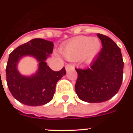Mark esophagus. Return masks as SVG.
<instances>
[{
  "label": "esophagus",
  "mask_w": 133,
  "mask_h": 133,
  "mask_svg": "<svg viewBox=\"0 0 133 133\" xmlns=\"http://www.w3.org/2000/svg\"><path fill=\"white\" fill-rule=\"evenodd\" d=\"M72 69H74V66L71 65V64H68V65H65V69H66L67 71Z\"/></svg>",
  "instance_id": "1"
}]
</instances>
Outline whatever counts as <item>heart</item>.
I'll return each mask as SVG.
<instances>
[{"label":"heart","mask_w":133,"mask_h":133,"mask_svg":"<svg viewBox=\"0 0 133 133\" xmlns=\"http://www.w3.org/2000/svg\"><path fill=\"white\" fill-rule=\"evenodd\" d=\"M100 48L101 44L97 38L80 36L64 44L61 53L69 60L82 58L85 61H90L98 53Z\"/></svg>","instance_id":"1"}]
</instances>
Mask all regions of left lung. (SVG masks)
Returning <instances> with one entry per match:
<instances>
[{
  "label": "left lung",
  "instance_id": "8db88e82",
  "mask_svg": "<svg viewBox=\"0 0 133 133\" xmlns=\"http://www.w3.org/2000/svg\"><path fill=\"white\" fill-rule=\"evenodd\" d=\"M102 44L101 51L86 69H75L78 78L75 91L80 100L89 103L103 102L113 97L123 79L124 61L120 48L112 39L98 33Z\"/></svg>",
  "mask_w": 133,
  "mask_h": 133
}]
</instances>
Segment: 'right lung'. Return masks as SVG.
I'll use <instances>...</instances> for the list:
<instances>
[{
  "label": "right lung",
  "instance_id": "obj_1",
  "mask_svg": "<svg viewBox=\"0 0 133 133\" xmlns=\"http://www.w3.org/2000/svg\"><path fill=\"white\" fill-rule=\"evenodd\" d=\"M53 42L34 38L9 54L6 69L8 87L13 97L22 104L39 106L53 99L57 82L66 73L65 68L54 71L45 62L53 52ZM24 56L35 57L39 62L38 70L31 76H23L17 70L18 61Z\"/></svg>",
  "mask_w": 133,
  "mask_h": 133
}]
</instances>
